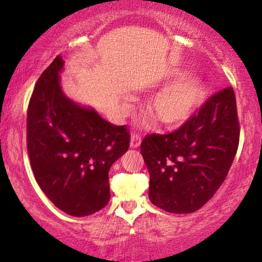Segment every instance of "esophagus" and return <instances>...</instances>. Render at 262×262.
I'll list each match as a JSON object with an SVG mask.
<instances>
[{
  "mask_svg": "<svg viewBox=\"0 0 262 262\" xmlns=\"http://www.w3.org/2000/svg\"><path fill=\"white\" fill-rule=\"evenodd\" d=\"M140 143H141L140 134H138V133L132 134V137H130V148H133V149L138 148V146L140 145Z\"/></svg>",
  "mask_w": 262,
  "mask_h": 262,
  "instance_id": "esophagus-1",
  "label": "esophagus"
}]
</instances>
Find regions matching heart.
<instances>
[{
	"instance_id": "b5f03b06",
	"label": "heart",
	"mask_w": 262,
	"mask_h": 262,
	"mask_svg": "<svg viewBox=\"0 0 262 262\" xmlns=\"http://www.w3.org/2000/svg\"><path fill=\"white\" fill-rule=\"evenodd\" d=\"M183 76L182 73H177L175 79L180 80ZM204 96L206 89L202 81L192 77L159 92L151 101V111L161 124L169 128L179 127L196 112Z\"/></svg>"
}]
</instances>
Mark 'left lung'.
I'll return each instance as SVG.
<instances>
[{
    "label": "left lung",
    "mask_w": 262,
    "mask_h": 262,
    "mask_svg": "<svg viewBox=\"0 0 262 262\" xmlns=\"http://www.w3.org/2000/svg\"><path fill=\"white\" fill-rule=\"evenodd\" d=\"M239 134L235 95L227 87L177 130L146 135L140 152L150 175L151 203L176 214L204 206L229 172Z\"/></svg>",
    "instance_id": "8db88e82"
}]
</instances>
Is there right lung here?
<instances>
[{"label": "right lung", "instance_id": "right-lung-1", "mask_svg": "<svg viewBox=\"0 0 262 262\" xmlns=\"http://www.w3.org/2000/svg\"><path fill=\"white\" fill-rule=\"evenodd\" d=\"M60 55L40 75L27 112V149L38 185L73 217L103 208L111 197L108 171L129 148L125 125L104 121L68 98L60 87Z\"/></svg>", "mask_w": 262, "mask_h": 262}]
</instances>
